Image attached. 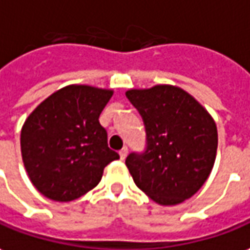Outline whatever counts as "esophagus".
Segmentation results:
<instances>
[{"label":"esophagus","instance_id":"34e87169","mask_svg":"<svg viewBox=\"0 0 250 250\" xmlns=\"http://www.w3.org/2000/svg\"><path fill=\"white\" fill-rule=\"evenodd\" d=\"M126 155H128V147H124L121 151H120V158L124 161V159L126 158Z\"/></svg>","mask_w":250,"mask_h":250}]
</instances>
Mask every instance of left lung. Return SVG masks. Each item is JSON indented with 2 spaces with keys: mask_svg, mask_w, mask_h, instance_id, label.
<instances>
[{
  "mask_svg": "<svg viewBox=\"0 0 250 250\" xmlns=\"http://www.w3.org/2000/svg\"><path fill=\"white\" fill-rule=\"evenodd\" d=\"M126 98L142 115L147 148L125 165L148 197L175 206L192 197L214 167L218 130L214 118L180 87L159 84L129 89Z\"/></svg>",
  "mask_w": 250,
  "mask_h": 250,
  "instance_id": "8db88e82",
  "label": "left lung"
}]
</instances>
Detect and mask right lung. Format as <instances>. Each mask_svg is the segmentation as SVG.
Wrapping results in <instances>:
<instances>
[{
    "instance_id": "obj_1",
    "label": "right lung",
    "mask_w": 250,
    "mask_h": 250,
    "mask_svg": "<svg viewBox=\"0 0 250 250\" xmlns=\"http://www.w3.org/2000/svg\"><path fill=\"white\" fill-rule=\"evenodd\" d=\"M113 89L72 84L46 98L28 115L20 136L24 167L38 192L72 201L102 180L120 155L107 146L99 115Z\"/></svg>"
}]
</instances>
